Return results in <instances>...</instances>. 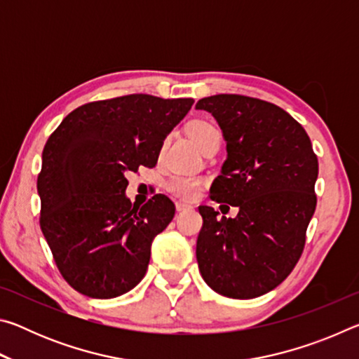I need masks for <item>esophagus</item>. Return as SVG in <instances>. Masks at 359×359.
<instances>
[{"instance_id":"1","label":"esophagus","mask_w":359,"mask_h":359,"mask_svg":"<svg viewBox=\"0 0 359 359\" xmlns=\"http://www.w3.org/2000/svg\"><path fill=\"white\" fill-rule=\"evenodd\" d=\"M175 209H177L179 212H182V210L191 209V205L188 204V203H184V201H177V203H175Z\"/></svg>"}]
</instances>
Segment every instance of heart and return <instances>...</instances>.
<instances>
[{
    "instance_id": "obj_1",
    "label": "heart",
    "mask_w": 359,
    "mask_h": 359,
    "mask_svg": "<svg viewBox=\"0 0 359 359\" xmlns=\"http://www.w3.org/2000/svg\"><path fill=\"white\" fill-rule=\"evenodd\" d=\"M188 133H190L191 139L194 141V144L198 145L199 149H204L212 139L220 135V130L217 128L214 123L205 120H194L193 123L188 126ZM203 180L198 177H193V175H172L171 179L168 180V190L171 191L172 194L179 198H185V199H191L196 196L201 190Z\"/></svg>"
}]
</instances>
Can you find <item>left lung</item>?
I'll use <instances>...</instances> for the list:
<instances>
[{
	"instance_id": "left-lung-1",
	"label": "left lung",
	"mask_w": 359,
	"mask_h": 359,
	"mask_svg": "<svg viewBox=\"0 0 359 359\" xmlns=\"http://www.w3.org/2000/svg\"><path fill=\"white\" fill-rule=\"evenodd\" d=\"M196 109L214 115L226 141L210 199L239 209L226 218L199 205V272L218 294L252 299L278 287L301 258L317 208V155L306 130L272 102L214 95Z\"/></svg>"
}]
</instances>
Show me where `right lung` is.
I'll list each match as a JSON object with an SVG mask.
<instances>
[{"label": "right lung", "instance_id": "add662e5", "mask_svg": "<svg viewBox=\"0 0 359 359\" xmlns=\"http://www.w3.org/2000/svg\"><path fill=\"white\" fill-rule=\"evenodd\" d=\"M191 98L126 95L88 102L47 139L38 175L41 229L58 271L79 293L111 299L142 280L155 236L175 214L165 194L142 208L126 198V172L155 168L163 141Z\"/></svg>", "mask_w": 359, "mask_h": 359}]
</instances>
